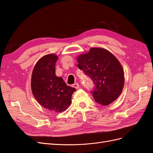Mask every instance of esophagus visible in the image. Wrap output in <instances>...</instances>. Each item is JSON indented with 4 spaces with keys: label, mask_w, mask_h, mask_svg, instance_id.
Masks as SVG:
<instances>
[{
    "label": "esophagus",
    "mask_w": 153,
    "mask_h": 153,
    "mask_svg": "<svg viewBox=\"0 0 153 153\" xmlns=\"http://www.w3.org/2000/svg\"><path fill=\"white\" fill-rule=\"evenodd\" d=\"M73 87L74 88H75V89H78V88H79V84H78V83H75V84H73Z\"/></svg>",
    "instance_id": "esophagus-1"
}]
</instances>
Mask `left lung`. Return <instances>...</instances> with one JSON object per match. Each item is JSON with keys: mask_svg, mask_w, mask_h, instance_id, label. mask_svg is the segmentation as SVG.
<instances>
[{"mask_svg": "<svg viewBox=\"0 0 153 153\" xmlns=\"http://www.w3.org/2000/svg\"><path fill=\"white\" fill-rule=\"evenodd\" d=\"M77 61L78 68L93 82L91 93L97 103L108 105L118 98L124 86V71L114 55L103 48H92Z\"/></svg>", "mask_w": 153, "mask_h": 153, "instance_id": "obj_1", "label": "left lung"}]
</instances>
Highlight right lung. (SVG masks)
Here are the masks:
<instances>
[{
	"label": "right lung",
	"mask_w": 153,
	"mask_h": 153,
	"mask_svg": "<svg viewBox=\"0 0 153 153\" xmlns=\"http://www.w3.org/2000/svg\"><path fill=\"white\" fill-rule=\"evenodd\" d=\"M56 55L49 54L41 58L33 69L31 78L32 94L44 108L53 112L66 110L71 103L76 89L68 86L63 79L55 75Z\"/></svg>",
	"instance_id": "add662e5"
}]
</instances>
